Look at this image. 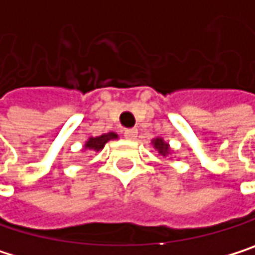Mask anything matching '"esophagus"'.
Returning <instances> with one entry per match:
<instances>
[{
	"label": "esophagus",
	"instance_id": "34e87169",
	"mask_svg": "<svg viewBox=\"0 0 255 255\" xmlns=\"http://www.w3.org/2000/svg\"><path fill=\"white\" fill-rule=\"evenodd\" d=\"M136 135H138V130L136 129H128V130H125V138L126 139H135Z\"/></svg>",
	"mask_w": 255,
	"mask_h": 255
}]
</instances>
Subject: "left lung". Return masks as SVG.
I'll return each mask as SVG.
<instances>
[{
  "instance_id": "left-lung-1",
  "label": "left lung",
  "mask_w": 255,
  "mask_h": 255,
  "mask_svg": "<svg viewBox=\"0 0 255 255\" xmlns=\"http://www.w3.org/2000/svg\"><path fill=\"white\" fill-rule=\"evenodd\" d=\"M151 144H153V147L157 150V153H159V154L168 156V154L171 153V148H170L168 142H165L162 138H154V139L151 141Z\"/></svg>"
}]
</instances>
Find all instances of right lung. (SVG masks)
I'll list each match as a JSON object with an SVG mask.
<instances>
[{
	"label": "right lung",
	"instance_id": "right-lung-1",
	"mask_svg": "<svg viewBox=\"0 0 255 255\" xmlns=\"http://www.w3.org/2000/svg\"><path fill=\"white\" fill-rule=\"evenodd\" d=\"M119 135L114 133V132H108V133H104L101 136H90L85 142V150H93V151H99L105 147V144L111 139H117Z\"/></svg>",
	"mask_w": 255,
	"mask_h": 255
}]
</instances>
